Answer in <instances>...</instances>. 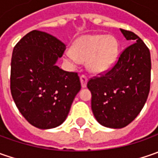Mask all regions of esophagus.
<instances>
[{
	"instance_id": "esophagus-1",
	"label": "esophagus",
	"mask_w": 158,
	"mask_h": 158,
	"mask_svg": "<svg viewBox=\"0 0 158 158\" xmlns=\"http://www.w3.org/2000/svg\"><path fill=\"white\" fill-rule=\"evenodd\" d=\"M80 81H81V83H82V88H85L86 84H87V81H88L87 76H84V75H82V76H80Z\"/></svg>"
}]
</instances>
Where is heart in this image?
Instances as JSON below:
<instances>
[{"label":"heart","instance_id":"heart-1","mask_svg":"<svg viewBox=\"0 0 158 158\" xmlns=\"http://www.w3.org/2000/svg\"><path fill=\"white\" fill-rule=\"evenodd\" d=\"M118 50V40L112 36L87 35L76 40L73 49L66 50L64 58L73 65L87 61L90 72L101 74L116 63Z\"/></svg>","mask_w":158,"mask_h":158}]
</instances>
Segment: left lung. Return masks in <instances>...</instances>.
<instances>
[{
  "mask_svg": "<svg viewBox=\"0 0 158 158\" xmlns=\"http://www.w3.org/2000/svg\"><path fill=\"white\" fill-rule=\"evenodd\" d=\"M120 31L132 44L121 52L111 69L87 83L95 118L110 128L125 127L136 118L150 89L149 48L136 34L123 29Z\"/></svg>",
  "mask_w": 158,
  "mask_h": 158,
  "instance_id": "left-lung-1",
  "label": "left lung"
}]
</instances>
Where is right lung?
Listing matches in <instances>:
<instances>
[{
	"instance_id": "obj_1",
	"label": "right lung",
	"mask_w": 158,
	"mask_h": 158,
	"mask_svg": "<svg viewBox=\"0 0 158 158\" xmlns=\"http://www.w3.org/2000/svg\"><path fill=\"white\" fill-rule=\"evenodd\" d=\"M66 46L50 34L31 31L13 49L10 90L30 124L49 129L62 124L81 89L78 74L55 65Z\"/></svg>"
}]
</instances>
